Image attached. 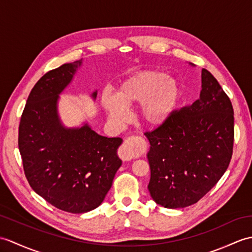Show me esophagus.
I'll return each instance as SVG.
<instances>
[{
  "label": "esophagus",
  "mask_w": 252,
  "mask_h": 252,
  "mask_svg": "<svg viewBox=\"0 0 252 252\" xmlns=\"http://www.w3.org/2000/svg\"><path fill=\"white\" fill-rule=\"evenodd\" d=\"M119 157L124 161H131L134 159V144L130 137L125 139L119 150Z\"/></svg>",
  "instance_id": "1"
}]
</instances>
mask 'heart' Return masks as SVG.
Returning <instances> with one entry per match:
<instances>
[{
	"label": "heart",
	"instance_id": "obj_1",
	"mask_svg": "<svg viewBox=\"0 0 252 252\" xmlns=\"http://www.w3.org/2000/svg\"><path fill=\"white\" fill-rule=\"evenodd\" d=\"M178 87L160 72L146 71L132 76L119 88L116 97L104 94L103 106L117 122L126 119L125 106L140 103L139 116L146 125L158 126L166 120L176 106Z\"/></svg>",
	"mask_w": 252,
	"mask_h": 252
}]
</instances>
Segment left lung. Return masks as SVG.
<instances>
[{
	"label": "left lung",
	"mask_w": 252,
	"mask_h": 252,
	"mask_svg": "<svg viewBox=\"0 0 252 252\" xmlns=\"http://www.w3.org/2000/svg\"><path fill=\"white\" fill-rule=\"evenodd\" d=\"M144 134L150 143L151 197L165 208L190 206L212 190L231 162V99L212 73L203 68L200 98L174 109L163 124Z\"/></svg>",
	"instance_id": "left-lung-1"
}]
</instances>
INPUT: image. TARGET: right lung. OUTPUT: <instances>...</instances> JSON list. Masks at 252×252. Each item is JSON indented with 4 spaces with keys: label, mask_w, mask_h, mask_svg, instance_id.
<instances>
[{
    "label": "right lung",
    "mask_w": 252,
    "mask_h": 252,
    "mask_svg": "<svg viewBox=\"0 0 252 252\" xmlns=\"http://www.w3.org/2000/svg\"><path fill=\"white\" fill-rule=\"evenodd\" d=\"M80 65L81 60L62 64L35 84L18 133L23 171L31 188L52 206L72 214L101 205L121 166L117 156L120 137L98 135L88 125L65 128L58 118V95Z\"/></svg>",
    "instance_id": "obj_1"
}]
</instances>
